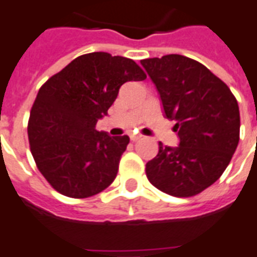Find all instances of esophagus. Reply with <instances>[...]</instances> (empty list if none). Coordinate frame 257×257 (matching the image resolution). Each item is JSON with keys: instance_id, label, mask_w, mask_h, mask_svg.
I'll use <instances>...</instances> for the list:
<instances>
[{"instance_id": "obj_1", "label": "esophagus", "mask_w": 257, "mask_h": 257, "mask_svg": "<svg viewBox=\"0 0 257 257\" xmlns=\"http://www.w3.org/2000/svg\"><path fill=\"white\" fill-rule=\"evenodd\" d=\"M130 138H131V141H133V142H137V141H139V139L143 138V137H142V135H134V134H133Z\"/></svg>"}]
</instances>
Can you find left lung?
Instances as JSON below:
<instances>
[{
    "mask_svg": "<svg viewBox=\"0 0 257 257\" xmlns=\"http://www.w3.org/2000/svg\"><path fill=\"white\" fill-rule=\"evenodd\" d=\"M141 63L179 137L178 147L159 142L146 175L158 190L176 198L200 194L220 178L237 147V100L220 78L188 57L168 54Z\"/></svg>",
    "mask_w": 257,
    "mask_h": 257,
    "instance_id": "obj_1",
    "label": "left lung"
}]
</instances>
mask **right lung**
<instances>
[{
  "label": "right lung",
  "mask_w": 257,
  "mask_h": 257,
  "mask_svg": "<svg viewBox=\"0 0 257 257\" xmlns=\"http://www.w3.org/2000/svg\"><path fill=\"white\" fill-rule=\"evenodd\" d=\"M130 58L103 51L79 55L49 78L33 103L28 124L30 151L45 179L69 198H89L114 182L130 138L96 131L119 89L143 81Z\"/></svg>",
  "instance_id": "1"
}]
</instances>
